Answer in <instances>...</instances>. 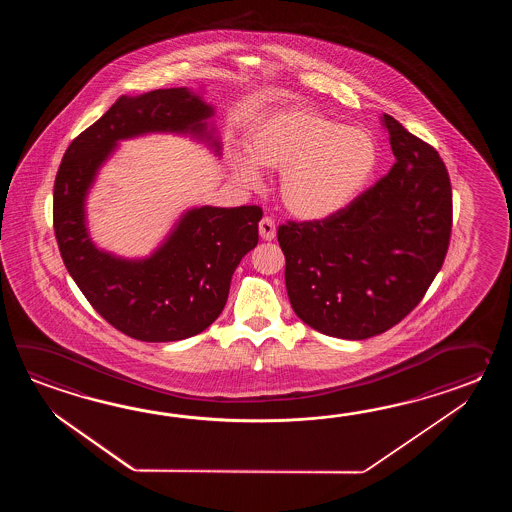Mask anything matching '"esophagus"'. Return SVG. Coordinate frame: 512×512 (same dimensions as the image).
<instances>
[{"label":"esophagus","instance_id":"esophagus-1","mask_svg":"<svg viewBox=\"0 0 512 512\" xmlns=\"http://www.w3.org/2000/svg\"><path fill=\"white\" fill-rule=\"evenodd\" d=\"M258 229H260L261 240H274V236H276V225H274V221H272L269 216H265V218L261 219Z\"/></svg>","mask_w":512,"mask_h":512}]
</instances>
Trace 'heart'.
I'll return each mask as SVG.
<instances>
[{
  "mask_svg": "<svg viewBox=\"0 0 512 512\" xmlns=\"http://www.w3.org/2000/svg\"><path fill=\"white\" fill-rule=\"evenodd\" d=\"M247 148L251 159L234 161L241 183L258 185V166L283 172V205L304 219L327 218L349 205L377 163L368 133L298 106L261 117L249 133Z\"/></svg>",
  "mask_w": 512,
  "mask_h": 512,
  "instance_id": "obj_1",
  "label": "heart"
}]
</instances>
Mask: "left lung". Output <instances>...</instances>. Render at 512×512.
Wrapping results in <instances>:
<instances>
[{
  "label": "left lung",
  "instance_id": "left-lung-1",
  "mask_svg": "<svg viewBox=\"0 0 512 512\" xmlns=\"http://www.w3.org/2000/svg\"><path fill=\"white\" fill-rule=\"evenodd\" d=\"M390 172L337 214L278 227L296 316L329 337L364 340L410 315L443 267L452 186L434 146L392 115Z\"/></svg>",
  "mask_w": 512,
  "mask_h": 512
}]
</instances>
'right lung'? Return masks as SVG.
I'll return each mask as SVG.
<instances>
[{
	"mask_svg": "<svg viewBox=\"0 0 512 512\" xmlns=\"http://www.w3.org/2000/svg\"><path fill=\"white\" fill-rule=\"evenodd\" d=\"M210 115L212 108L186 87L120 97L73 139L56 172L53 227L67 272L98 315L135 340L174 342L207 329L227 304L241 258L258 243L263 212L256 205L194 208L150 258L119 260L87 236V188L120 139L148 131L210 139L203 122Z\"/></svg>",
	"mask_w": 512,
	"mask_h": 512,
	"instance_id": "obj_1",
	"label": "right lung"
}]
</instances>
